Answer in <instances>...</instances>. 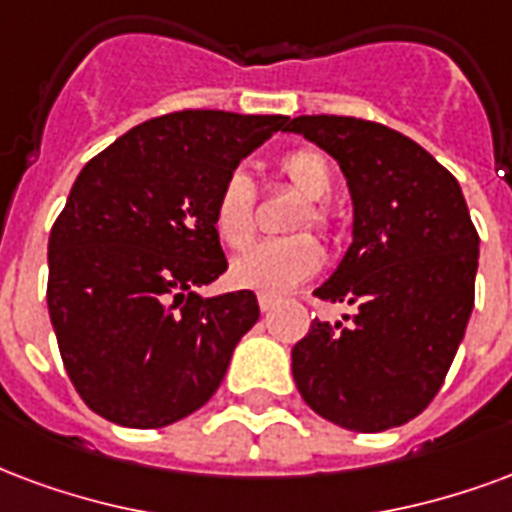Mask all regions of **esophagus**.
I'll return each mask as SVG.
<instances>
[{"instance_id":"1","label":"esophagus","mask_w":512,"mask_h":512,"mask_svg":"<svg viewBox=\"0 0 512 512\" xmlns=\"http://www.w3.org/2000/svg\"><path fill=\"white\" fill-rule=\"evenodd\" d=\"M257 304H260V309H263V312H271V309H274L276 306V298L274 295H257Z\"/></svg>"}]
</instances>
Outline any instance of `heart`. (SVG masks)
I'll return each instance as SVG.
<instances>
[{
    "mask_svg": "<svg viewBox=\"0 0 512 512\" xmlns=\"http://www.w3.org/2000/svg\"><path fill=\"white\" fill-rule=\"evenodd\" d=\"M279 179L287 187L304 195L295 208L290 230L298 236L263 241L233 260L230 282L238 290H252L263 295H285L293 287L309 282L323 268L325 252L317 238L301 230L317 227L328 233L333 227V211L328 195L333 189V170L317 149H295L276 165ZM214 233L230 249H244L255 236V187L246 173H230L219 187L211 208Z\"/></svg>",
    "mask_w": 512,
    "mask_h": 512,
    "instance_id": "heart-1",
    "label": "heart"
}]
</instances>
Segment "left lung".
<instances>
[{
  "mask_svg": "<svg viewBox=\"0 0 512 512\" xmlns=\"http://www.w3.org/2000/svg\"><path fill=\"white\" fill-rule=\"evenodd\" d=\"M298 132L339 162L352 195V244L314 295L352 304L312 320L293 377L317 415L385 431L429 407L475 306L478 230L458 181L407 135L355 116H298Z\"/></svg>",
  "mask_w": 512,
  "mask_h": 512,
  "instance_id": "left-lung-1",
  "label": "left lung"
}]
</instances>
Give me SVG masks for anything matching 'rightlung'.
I'll return each instance as SVG.
<instances>
[{
    "label": "right lung",
    "mask_w": 512,
    "mask_h": 512,
    "mask_svg": "<svg viewBox=\"0 0 512 512\" xmlns=\"http://www.w3.org/2000/svg\"><path fill=\"white\" fill-rule=\"evenodd\" d=\"M287 116L176 111L86 162L48 238V314L86 407L130 429L200 410L260 317L252 290L200 298L227 271L211 225L222 181Z\"/></svg>",
    "instance_id": "right-lung-1"
}]
</instances>
